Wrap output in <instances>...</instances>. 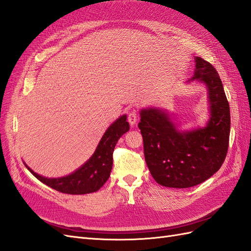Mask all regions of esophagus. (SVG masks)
<instances>
[{
	"label": "esophagus",
	"instance_id": "esophagus-1",
	"mask_svg": "<svg viewBox=\"0 0 251 251\" xmlns=\"http://www.w3.org/2000/svg\"><path fill=\"white\" fill-rule=\"evenodd\" d=\"M138 114H137V111L136 110H133V111H131L130 113L127 114V121H128V124H130L131 126H134V125H136V123H137V116Z\"/></svg>",
	"mask_w": 251,
	"mask_h": 251
}]
</instances>
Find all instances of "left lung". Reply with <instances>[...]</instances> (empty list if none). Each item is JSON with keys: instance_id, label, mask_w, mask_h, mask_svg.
<instances>
[{"instance_id": "8db88e82", "label": "left lung", "mask_w": 251, "mask_h": 251, "mask_svg": "<svg viewBox=\"0 0 251 251\" xmlns=\"http://www.w3.org/2000/svg\"><path fill=\"white\" fill-rule=\"evenodd\" d=\"M192 79L205 83L208 91L210 117L206 126L180 132L165 111H140L138 127L147 165L157 183L166 187L202 183L221 168L228 150L230 111L221 78L214 66L196 57Z\"/></svg>"}]
</instances>
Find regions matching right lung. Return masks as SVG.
I'll return each mask as SVG.
<instances>
[{
    "label": "right lung",
    "mask_w": 251,
    "mask_h": 251,
    "mask_svg": "<svg viewBox=\"0 0 251 251\" xmlns=\"http://www.w3.org/2000/svg\"><path fill=\"white\" fill-rule=\"evenodd\" d=\"M130 130L126 115L120 116L108 127L89 160L71 175L62 178H46L31 169L35 178L57 192L69 195H83L97 192L110 177L113 165V151L118 139Z\"/></svg>",
    "instance_id": "right-lung-1"
}]
</instances>
